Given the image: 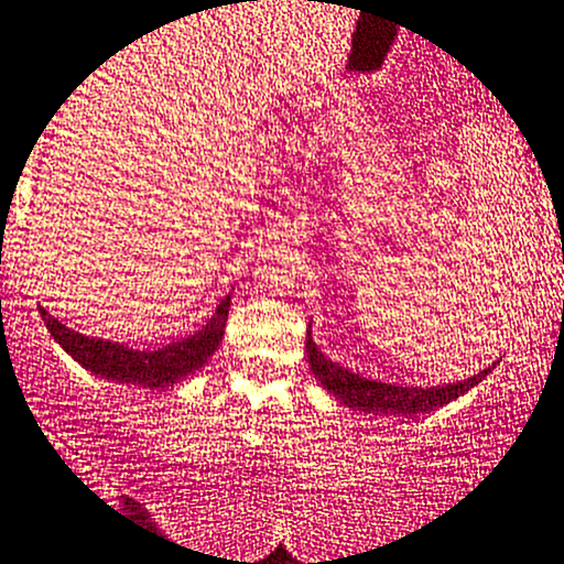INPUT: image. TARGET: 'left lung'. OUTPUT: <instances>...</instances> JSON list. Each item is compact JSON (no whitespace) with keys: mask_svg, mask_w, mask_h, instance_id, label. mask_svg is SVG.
I'll list each match as a JSON object with an SVG mask.
<instances>
[{"mask_svg":"<svg viewBox=\"0 0 564 564\" xmlns=\"http://www.w3.org/2000/svg\"><path fill=\"white\" fill-rule=\"evenodd\" d=\"M305 352H308L311 371L316 380L327 388L336 399H341L347 408H358L364 413H393V415H415L427 413L433 408H444L452 399L463 397L468 388L482 382L490 369L479 371V375L468 377V380L449 382V386H433V388H410V386H388V382L366 380V377L355 375V371L344 369V366L333 364L325 355L316 349L314 338H305Z\"/></svg>","mask_w":564,"mask_h":564,"instance_id":"obj_1","label":"left lung"}]
</instances>
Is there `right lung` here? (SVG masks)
I'll list each match as a JSON object with an SVG mask.
<instances>
[{
    "instance_id": "right-lung-1",
    "label": "right lung",
    "mask_w": 564,
    "mask_h": 564,
    "mask_svg": "<svg viewBox=\"0 0 564 564\" xmlns=\"http://www.w3.org/2000/svg\"><path fill=\"white\" fill-rule=\"evenodd\" d=\"M228 308H231V294L217 305L215 316L198 333L182 338V341L165 344L162 349H149V352L129 349L118 341L82 336V333L70 330L63 322L54 319L46 308L37 311H41L54 341L93 375H101L115 382H134V386L143 388H167L187 377L189 371L200 369L209 360V355H215V349L223 341V333H226Z\"/></svg>"
}]
</instances>
